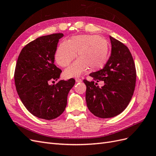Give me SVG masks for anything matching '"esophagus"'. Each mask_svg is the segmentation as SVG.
Here are the masks:
<instances>
[{
  "mask_svg": "<svg viewBox=\"0 0 156 156\" xmlns=\"http://www.w3.org/2000/svg\"><path fill=\"white\" fill-rule=\"evenodd\" d=\"M75 81H76V83H81L82 82V80L80 79V78H75Z\"/></svg>",
  "mask_w": 156,
  "mask_h": 156,
  "instance_id": "obj_1",
  "label": "esophagus"
}]
</instances>
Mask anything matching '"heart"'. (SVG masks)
Returning <instances> with one entry per match:
<instances>
[{
    "instance_id": "1",
    "label": "heart",
    "mask_w": 156,
    "mask_h": 156,
    "mask_svg": "<svg viewBox=\"0 0 156 156\" xmlns=\"http://www.w3.org/2000/svg\"><path fill=\"white\" fill-rule=\"evenodd\" d=\"M79 58L65 70L67 77H77L89 68L95 71L104 66L108 55V44L98 35H79L72 37L67 43H61L56 49L55 60L60 66L66 67L76 56Z\"/></svg>"
}]
</instances>
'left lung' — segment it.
<instances>
[{"label":"left lung","instance_id":"obj_1","mask_svg":"<svg viewBox=\"0 0 156 156\" xmlns=\"http://www.w3.org/2000/svg\"><path fill=\"white\" fill-rule=\"evenodd\" d=\"M111 54L104 68L91 73L94 81L83 80L87 86L86 101L89 111L101 119L117 116L124 111L133 96L136 83V69L129 49L110 36ZM105 82L101 87L94 81Z\"/></svg>","mask_w":156,"mask_h":156}]
</instances>
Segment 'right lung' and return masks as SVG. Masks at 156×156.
<instances>
[{
	"instance_id": "obj_1",
	"label": "right lung",
	"mask_w": 156,
	"mask_h": 156,
	"mask_svg": "<svg viewBox=\"0 0 156 156\" xmlns=\"http://www.w3.org/2000/svg\"><path fill=\"white\" fill-rule=\"evenodd\" d=\"M63 36L57 33L37 37L26 45L18 56L14 73L16 90L27 109L39 119L53 120L62 114L75 84L73 79L49 84L57 81L62 72L54 62L59 39Z\"/></svg>"
}]
</instances>
